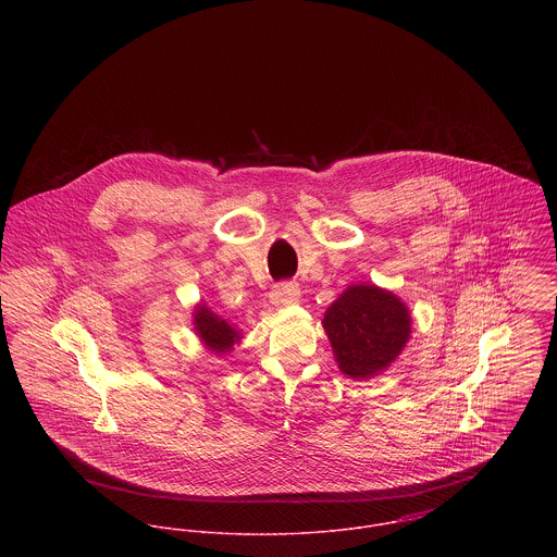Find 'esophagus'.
<instances>
[{"mask_svg": "<svg viewBox=\"0 0 557 557\" xmlns=\"http://www.w3.org/2000/svg\"><path fill=\"white\" fill-rule=\"evenodd\" d=\"M270 302L274 307H292L300 302V287L296 283H278L270 292Z\"/></svg>", "mask_w": 557, "mask_h": 557, "instance_id": "obj_1", "label": "esophagus"}]
</instances>
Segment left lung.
<instances>
[{
    "instance_id": "obj_1",
    "label": "left lung",
    "mask_w": 557,
    "mask_h": 557,
    "mask_svg": "<svg viewBox=\"0 0 557 557\" xmlns=\"http://www.w3.org/2000/svg\"><path fill=\"white\" fill-rule=\"evenodd\" d=\"M321 323L338 369L351 380H369L386 371L411 332L407 307L377 285L347 287L327 307Z\"/></svg>"
}]
</instances>
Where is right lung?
I'll use <instances>...</instances> for the list:
<instances>
[{
    "label": "right lung",
    "mask_w": 557,
    "mask_h": 557,
    "mask_svg": "<svg viewBox=\"0 0 557 557\" xmlns=\"http://www.w3.org/2000/svg\"><path fill=\"white\" fill-rule=\"evenodd\" d=\"M193 323H195V332L201 338V343L216 354L232 351L234 345L239 341L238 330L234 325H230L225 319L212 313L206 305L195 307Z\"/></svg>",
    "instance_id": "1"
}]
</instances>
